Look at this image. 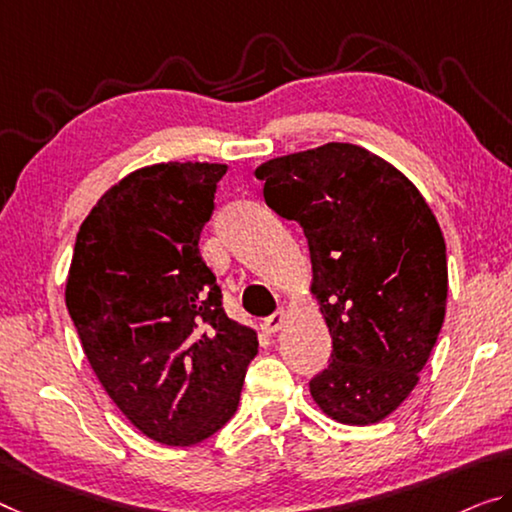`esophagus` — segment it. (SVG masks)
<instances>
[{"mask_svg": "<svg viewBox=\"0 0 512 512\" xmlns=\"http://www.w3.org/2000/svg\"><path fill=\"white\" fill-rule=\"evenodd\" d=\"M286 320H288V311L286 309H277L270 318L263 320V329H265L267 334H274V332H279L283 325H286Z\"/></svg>", "mask_w": 512, "mask_h": 512, "instance_id": "34e87169", "label": "esophagus"}]
</instances>
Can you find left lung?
<instances>
[{"instance_id": "left-lung-1", "label": "left lung", "mask_w": 512, "mask_h": 512, "mask_svg": "<svg viewBox=\"0 0 512 512\" xmlns=\"http://www.w3.org/2000/svg\"><path fill=\"white\" fill-rule=\"evenodd\" d=\"M265 203L304 229L311 295L332 361L309 382L329 419L373 426L419 382L446 316V245L423 194L355 144H322L263 162Z\"/></svg>"}]
</instances>
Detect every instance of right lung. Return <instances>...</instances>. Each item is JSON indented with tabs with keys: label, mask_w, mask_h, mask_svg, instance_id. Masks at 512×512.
Here are the masks:
<instances>
[{
	"label": "right lung",
	"mask_w": 512,
	"mask_h": 512,
	"mask_svg": "<svg viewBox=\"0 0 512 512\" xmlns=\"http://www.w3.org/2000/svg\"><path fill=\"white\" fill-rule=\"evenodd\" d=\"M226 164L160 162L100 196L80 226L66 306L93 373L132 426L192 446L238 410L258 336L224 313L199 254Z\"/></svg>",
	"instance_id": "1"
}]
</instances>
